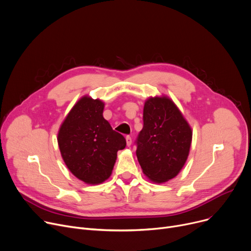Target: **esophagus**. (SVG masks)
<instances>
[{
    "label": "esophagus",
    "mask_w": 251,
    "mask_h": 251,
    "mask_svg": "<svg viewBox=\"0 0 251 251\" xmlns=\"http://www.w3.org/2000/svg\"><path fill=\"white\" fill-rule=\"evenodd\" d=\"M126 146L129 147L131 145V138L129 136H126Z\"/></svg>",
    "instance_id": "34e87169"
}]
</instances>
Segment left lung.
Instances as JSON below:
<instances>
[{
	"label": "left lung",
	"mask_w": 251,
	"mask_h": 251,
	"mask_svg": "<svg viewBox=\"0 0 251 251\" xmlns=\"http://www.w3.org/2000/svg\"><path fill=\"white\" fill-rule=\"evenodd\" d=\"M143 120L144 126L136 141L138 161L151 181L167 182L179 174L187 161L192 129L167 96L147 100Z\"/></svg>",
	"instance_id": "8db88e82"
}]
</instances>
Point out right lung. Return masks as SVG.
<instances>
[{"mask_svg": "<svg viewBox=\"0 0 251 251\" xmlns=\"http://www.w3.org/2000/svg\"><path fill=\"white\" fill-rule=\"evenodd\" d=\"M104 103L83 96L67 114L58 131L62 159L72 174L86 184L108 179L118 157L126 148L123 134L104 120Z\"/></svg>", "mask_w": 251, "mask_h": 251, "instance_id": "right-lung-1", "label": "right lung"}]
</instances>
